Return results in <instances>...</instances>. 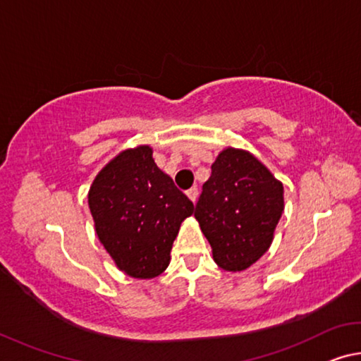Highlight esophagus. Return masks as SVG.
Returning <instances> with one entry per match:
<instances>
[{"label":"esophagus","instance_id":"1","mask_svg":"<svg viewBox=\"0 0 361 361\" xmlns=\"http://www.w3.org/2000/svg\"><path fill=\"white\" fill-rule=\"evenodd\" d=\"M186 194H188V197H190L192 202H196V201H197V194H199V191H197V188H196V186L190 188V190L186 191Z\"/></svg>","mask_w":361,"mask_h":361}]
</instances>
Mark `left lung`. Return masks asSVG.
Instances as JSON below:
<instances>
[{
    "label": "left lung",
    "instance_id": "1",
    "mask_svg": "<svg viewBox=\"0 0 361 361\" xmlns=\"http://www.w3.org/2000/svg\"><path fill=\"white\" fill-rule=\"evenodd\" d=\"M284 210L283 185L252 154L228 147L194 210L216 265L243 271L267 252Z\"/></svg>",
    "mask_w": 361,
    "mask_h": 361
}]
</instances>
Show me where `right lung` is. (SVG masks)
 I'll return each mask as SVG.
<instances>
[{
  "instance_id": "1",
  "label": "right lung",
  "mask_w": 361,
  "mask_h": 361,
  "mask_svg": "<svg viewBox=\"0 0 361 361\" xmlns=\"http://www.w3.org/2000/svg\"><path fill=\"white\" fill-rule=\"evenodd\" d=\"M88 204L99 241L130 276H159L194 204L160 170L149 146L123 151L96 176Z\"/></svg>"
}]
</instances>
